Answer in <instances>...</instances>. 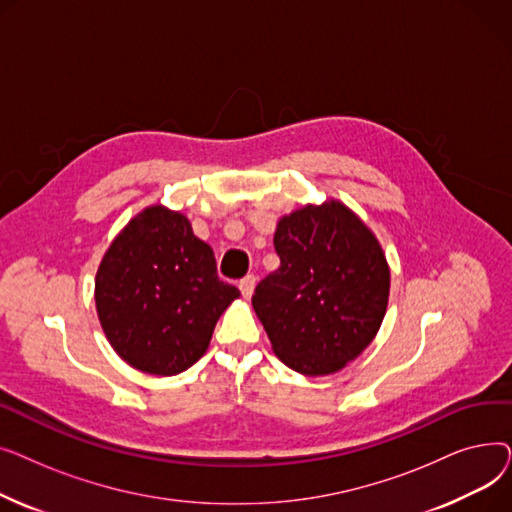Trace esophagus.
<instances>
[{"mask_svg":"<svg viewBox=\"0 0 512 512\" xmlns=\"http://www.w3.org/2000/svg\"><path fill=\"white\" fill-rule=\"evenodd\" d=\"M255 284H257V278H255L253 274H249V276L242 278V280L238 282V288H240V292H242V297L249 299L251 294H253V290H255Z\"/></svg>","mask_w":512,"mask_h":512,"instance_id":"1","label":"esophagus"}]
</instances>
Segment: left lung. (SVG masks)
<instances>
[{"label": "left lung", "instance_id": "1", "mask_svg": "<svg viewBox=\"0 0 512 512\" xmlns=\"http://www.w3.org/2000/svg\"><path fill=\"white\" fill-rule=\"evenodd\" d=\"M280 267L253 294L274 353L294 371L328 375L359 357L388 307L390 270L369 228L338 201L278 222Z\"/></svg>", "mask_w": 512, "mask_h": 512}]
</instances>
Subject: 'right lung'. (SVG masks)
Segmentation results:
<instances>
[{
    "label": "right lung",
    "instance_id": "add662e5",
    "mask_svg": "<svg viewBox=\"0 0 512 512\" xmlns=\"http://www.w3.org/2000/svg\"><path fill=\"white\" fill-rule=\"evenodd\" d=\"M240 297L182 213L147 207L116 236L95 280L101 328L134 369L176 375L197 363Z\"/></svg>",
    "mask_w": 512,
    "mask_h": 512
}]
</instances>
